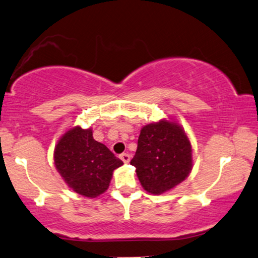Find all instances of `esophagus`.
<instances>
[{"instance_id": "esophagus-1", "label": "esophagus", "mask_w": 258, "mask_h": 258, "mask_svg": "<svg viewBox=\"0 0 258 258\" xmlns=\"http://www.w3.org/2000/svg\"><path fill=\"white\" fill-rule=\"evenodd\" d=\"M130 158H131V157H130L128 153H121V155H120V159H121L123 163H128Z\"/></svg>"}]
</instances>
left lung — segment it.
I'll use <instances>...</instances> for the list:
<instances>
[{"label":"left lung","instance_id":"left-lung-1","mask_svg":"<svg viewBox=\"0 0 258 258\" xmlns=\"http://www.w3.org/2000/svg\"><path fill=\"white\" fill-rule=\"evenodd\" d=\"M131 164L148 193L163 194L188 177L193 168L190 142L178 123H149L140 131Z\"/></svg>","mask_w":258,"mask_h":258}]
</instances>
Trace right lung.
Here are the masks:
<instances>
[{"mask_svg": "<svg viewBox=\"0 0 258 258\" xmlns=\"http://www.w3.org/2000/svg\"><path fill=\"white\" fill-rule=\"evenodd\" d=\"M54 165L77 194L96 198L108 189L113 171L123 164L105 144L93 138L90 128L74 127L54 148Z\"/></svg>", "mask_w": 258, "mask_h": 258, "instance_id": "obj_1", "label": "right lung"}]
</instances>
